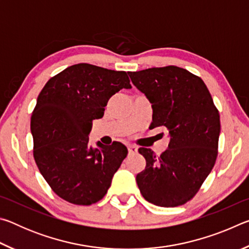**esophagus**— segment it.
Returning a JSON list of instances; mask_svg holds the SVG:
<instances>
[{
  "instance_id": "esophagus-1",
  "label": "esophagus",
  "mask_w": 249,
  "mask_h": 249,
  "mask_svg": "<svg viewBox=\"0 0 249 249\" xmlns=\"http://www.w3.org/2000/svg\"><path fill=\"white\" fill-rule=\"evenodd\" d=\"M127 149H128V154L129 155H134V154L137 153V148L135 146H128Z\"/></svg>"
}]
</instances>
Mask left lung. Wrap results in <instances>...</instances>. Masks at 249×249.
<instances>
[{"instance_id": "8db88e82", "label": "left lung", "mask_w": 249, "mask_h": 249, "mask_svg": "<svg viewBox=\"0 0 249 249\" xmlns=\"http://www.w3.org/2000/svg\"><path fill=\"white\" fill-rule=\"evenodd\" d=\"M153 107L151 128L169 130L168 149L157 157L141 147L146 167L136 176L142 196L150 203L175 208L191 200L217 157L220 114L201 78L176 66L128 72Z\"/></svg>"}]
</instances>
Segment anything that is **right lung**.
<instances>
[{
  "instance_id": "add662e5",
  "label": "right lung",
  "mask_w": 249,
  "mask_h": 249,
  "mask_svg": "<svg viewBox=\"0 0 249 249\" xmlns=\"http://www.w3.org/2000/svg\"><path fill=\"white\" fill-rule=\"evenodd\" d=\"M130 88L125 71L89 64L70 66L45 84L31 120L34 158L61 199L90 205L107 195L128 151L119 142L90 146L92 121L103 116L112 95Z\"/></svg>"
}]
</instances>
